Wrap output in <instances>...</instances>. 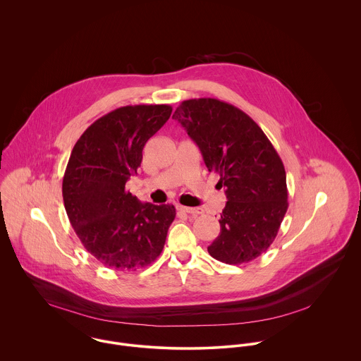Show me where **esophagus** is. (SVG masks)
Here are the masks:
<instances>
[{
    "instance_id": "34e87169",
    "label": "esophagus",
    "mask_w": 361,
    "mask_h": 361,
    "mask_svg": "<svg viewBox=\"0 0 361 361\" xmlns=\"http://www.w3.org/2000/svg\"><path fill=\"white\" fill-rule=\"evenodd\" d=\"M178 209L180 211V212H185V214H189V215H193V216H196V215H200V214H203L204 211H203V208H192V207H178Z\"/></svg>"
}]
</instances>
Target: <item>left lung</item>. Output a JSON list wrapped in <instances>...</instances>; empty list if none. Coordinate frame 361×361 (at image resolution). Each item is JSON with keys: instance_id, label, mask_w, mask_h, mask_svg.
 <instances>
[{"instance_id": "left-lung-1", "label": "left lung", "mask_w": 361, "mask_h": 361, "mask_svg": "<svg viewBox=\"0 0 361 361\" xmlns=\"http://www.w3.org/2000/svg\"><path fill=\"white\" fill-rule=\"evenodd\" d=\"M172 118L225 188L221 232L208 253L232 265L261 256L276 238L289 206L285 166L272 143L246 112L216 99L185 100Z\"/></svg>"}]
</instances>
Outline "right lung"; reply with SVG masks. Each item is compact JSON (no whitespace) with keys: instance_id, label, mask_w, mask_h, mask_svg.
<instances>
[{"instance_id":"1","label":"right lung","mask_w":361,"mask_h":361,"mask_svg":"<svg viewBox=\"0 0 361 361\" xmlns=\"http://www.w3.org/2000/svg\"><path fill=\"white\" fill-rule=\"evenodd\" d=\"M171 112L166 104L119 106L73 146L62 180L63 204L85 249L108 268L147 267L164 249L175 207L140 203L125 185L137 175L145 145Z\"/></svg>"}]
</instances>
